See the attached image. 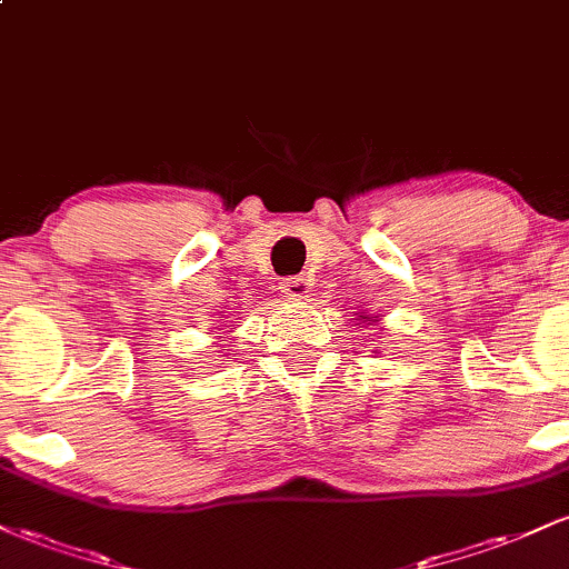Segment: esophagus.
<instances>
[{"mask_svg":"<svg viewBox=\"0 0 569 569\" xmlns=\"http://www.w3.org/2000/svg\"><path fill=\"white\" fill-rule=\"evenodd\" d=\"M280 291H283L289 299H305L307 291H310V283H307L305 276H291V278H283Z\"/></svg>","mask_w":569,"mask_h":569,"instance_id":"1","label":"esophagus"}]
</instances>
